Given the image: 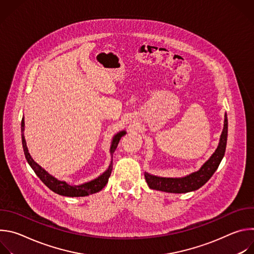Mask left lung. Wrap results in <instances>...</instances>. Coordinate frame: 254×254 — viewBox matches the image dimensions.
<instances>
[{
    "mask_svg": "<svg viewBox=\"0 0 254 254\" xmlns=\"http://www.w3.org/2000/svg\"><path fill=\"white\" fill-rule=\"evenodd\" d=\"M227 132H228V121L227 115H225L224 128L220 137L219 146L216 149L215 153L211 158L202 166V168L192 173L191 175L184 178H161L152 176L148 173H144L147 183L151 189L169 192V193H187L195 191L202 187L207 181L213 176L217 168L221 163L227 143Z\"/></svg>",
    "mask_w": 254,
    "mask_h": 254,
    "instance_id": "1",
    "label": "left lung"
}]
</instances>
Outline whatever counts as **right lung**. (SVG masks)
<instances>
[{
	"mask_svg": "<svg viewBox=\"0 0 254 254\" xmlns=\"http://www.w3.org/2000/svg\"><path fill=\"white\" fill-rule=\"evenodd\" d=\"M24 119H22L21 123V131H22V144H23V150L24 154L26 157L27 162L35 172V174L39 177V179L42 181V182L53 192L62 195V196H68V197H83V196H88L94 193L99 192L108 182V178H110L112 171H113V162L108 168L102 175H100L98 178L90 181L88 183H85L83 185L79 186H70L66 182H61V181H58L51 175H49L44 169H42L37 163H35L34 160L31 158L28 149H27V144L24 136ZM126 134V131H121L117 135H115L113 143H112V148H111V154L113 155L114 152L116 151L119 141L123 135Z\"/></svg>",
	"mask_w": 254,
	"mask_h": 254,
	"instance_id": "right-lung-1",
	"label": "right lung"
}]
</instances>
